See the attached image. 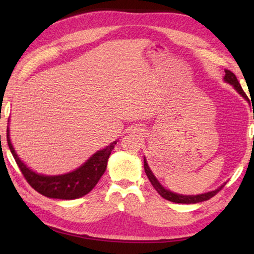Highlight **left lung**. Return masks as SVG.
Wrapping results in <instances>:
<instances>
[{
    "mask_svg": "<svg viewBox=\"0 0 254 254\" xmlns=\"http://www.w3.org/2000/svg\"><path fill=\"white\" fill-rule=\"evenodd\" d=\"M224 80L226 81V83L233 85L234 88L239 92V94H241V95H242L249 102L247 94L244 93L242 87H241L239 80H238V78H236V76L233 74V72L230 70H225ZM253 119H254V115H253ZM144 171L148 176L150 183L152 184L154 189H156V190L159 192V195L163 197V198L167 200H170V201H173V203H177V204H196V203H200V201H204V200H208L212 198V197L216 195L218 191L222 190V188L225 186V184H223L221 187L215 189V190L205 192V194H200V195H180V194H176V192L170 191V190H168V189H166L165 187L161 186L160 183H159L157 178L154 177L152 171L150 170L145 158H144Z\"/></svg>",
    "mask_w": 254,
    "mask_h": 254,
    "instance_id": "left-lung-1",
    "label": "left lung"
}]
</instances>
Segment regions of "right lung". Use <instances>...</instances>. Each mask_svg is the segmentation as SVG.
Segmentation results:
<instances>
[{"label": "right lung", "mask_w": 254, "mask_h": 254, "mask_svg": "<svg viewBox=\"0 0 254 254\" xmlns=\"http://www.w3.org/2000/svg\"><path fill=\"white\" fill-rule=\"evenodd\" d=\"M6 140L16 165L19 166L21 173L30 186L41 195L57 199H76L88 194L105 173L107 159L114 149V145L117 144V141H114L105 149L97 151L83 166L71 173L59 176H44L29 169L20 160L11 143L8 127L6 128Z\"/></svg>", "instance_id": "add662e5"}]
</instances>
